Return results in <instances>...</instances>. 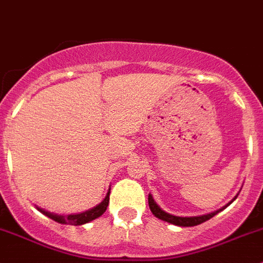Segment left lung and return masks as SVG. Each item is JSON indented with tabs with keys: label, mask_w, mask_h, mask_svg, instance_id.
Listing matches in <instances>:
<instances>
[{
	"label": "left lung",
	"mask_w": 263,
	"mask_h": 263,
	"mask_svg": "<svg viewBox=\"0 0 263 263\" xmlns=\"http://www.w3.org/2000/svg\"><path fill=\"white\" fill-rule=\"evenodd\" d=\"M235 198H237V196H235V197L233 198V200L230 201V202L228 203V205H225L224 208L220 209V210L214 211V213L206 214V215H201V216L183 217V216H176V215H172V214L165 213V211L161 210V209L159 208V205L155 202V201H154L153 196H151V195H148V208H150L151 213H153L154 216H156V217H158V219L163 220V221L171 222V224L178 225V227H195V225L202 224V222H205V221H208V220H210L211 217H214L217 213H220V211L224 210L225 208H228V206H229L230 203H232L233 201L235 200Z\"/></svg>",
	"instance_id": "8db88e82"
}]
</instances>
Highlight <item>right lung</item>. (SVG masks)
<instances>
[{"label": "right lung", "instance_id": "right-lung-1", "mask_svg": "<svg viewBox=\"0 0 263 263\" xmlns=\"http://www.w3.org/2000/svg\"><path fill=\"white\" fill-rule=\"evenodd\" d=\"M109 193H110V190L108 191L105 198L99 203V205L95 206V208H92V209H90V210L84 211V213H80V214H71V215H66V216H63V215L49 213V211L43 210V209L38 208V206H36V209H38V211H41L43 215L50 217V219L54 220V221L60 222V224L82 225V224H86V222H89V221H92V220H95L97 217L102 216V215L105 213V210H107V208H108V203H109Z\"/></svg>", "mask_w": 263, "mask_h": 263}]
</instances>
